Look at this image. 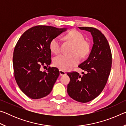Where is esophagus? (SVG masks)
Instances as JSON below:
<instances>
[{
    "label": "esophagus",
    "mask_w": 126,
    "mask_h": 126,
    "mask_svg": "<svg viewBox=\"0 0 126 126\" xmlns=\"http://www.w3.org/2000/svg\"><path fill=\"white\" fill-rule=\"evenodd\" d=\"M59 73H60V76H64V75H65L66 74V73L65 71H62V70H59Z\"/></svg>",
    "instance_id": "34e87169"
}]
</instances>
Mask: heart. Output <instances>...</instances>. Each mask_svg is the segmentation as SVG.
Listing matches in <instances>:
<instances>
[{
    "label": "heart",
    "instance_id": "b5f03b06",
    "mask_svg": "<svg viewBox=\"0 0 126 126\" xmlns=\"http://www.w3.org/2000/svg\"><path fill=\"white\" fill-rule=\"evenodd\" d=\"M65 40L71 42L73 44L70 54H59L53 59V64L55 67L61 70L66 71L71 69L78 64L80 58L84 57L88 54L90 50V46L88 42L84 40V37L82 33L77 31H72L64 36ZM61 42L58 37H54L49 43V48L51 52L54 54H58L60 52Z\"/></svg>",
    "mask_w": 126,
    "mask_h": 126
}]
</instances>
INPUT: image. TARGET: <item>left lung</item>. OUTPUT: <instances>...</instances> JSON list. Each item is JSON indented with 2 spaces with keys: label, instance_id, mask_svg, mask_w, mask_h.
<instances>
[{
  "label": "left lung",
  "instance_id": "8db88e82",
  "mask_svg": "<svg viewBox=\"0 0 126 126\" xmlns=\"http://www.w3.org/2000/svg\"><path fill=\"white\" fill-rule=\"evenodd\" d=\"M78 28L91 33L93 45L88 58L78 65L86 73L82 76L77 72L67 73L70 78L67 92L75 101L86 103L98 96L105 87L111 69L112 53L107 40L99 30Z\"/></svg>",
  "mask_w": 126,
  "mask_h": 126
}]
</instances>
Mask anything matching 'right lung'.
<instances>
[{"label":"right lung","instance_id":"1","mask_svg":"<svg viewBox=\"0 0 126 126\" xmlns=\"http://www.w3.org/2000/svg\"><path fill=\"white\" fill-rule=\"evenodd\" d=\"M66 31L37 25L25 31L17 42L13 57L14 77L21 91L31 98H42L52 91L59 70L50 67L47 71L41 69L51 63L50 40Z\"/></svg>","mask_w":126,"mask_h":126}]
</instances>
